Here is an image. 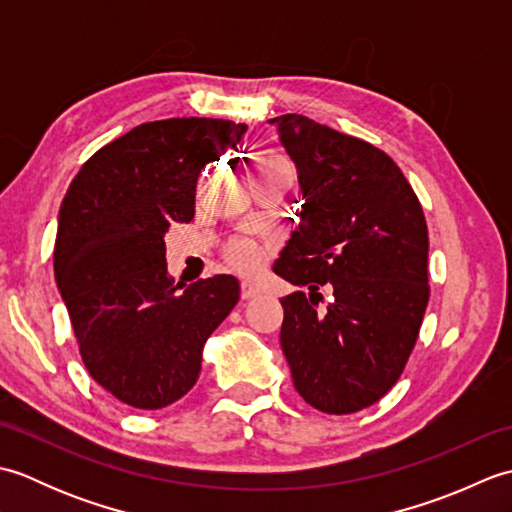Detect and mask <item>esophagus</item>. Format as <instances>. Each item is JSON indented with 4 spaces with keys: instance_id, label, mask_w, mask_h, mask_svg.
Returning a JSON list of instances; mask_svg holds the SVG:
<instances>
[{
    "instance_id": "esophagus-1",
    "label": "esophagus",
    "mask_w": 512,
    "mask_h": 512,
    "mask_svg": "<svg viewBox=\"0 0 512 512\" xmlns=\"http://www.w3.org/2000/svg\"><path fill=\"white\" fill-rule=\"evenodd\" d=\"M259 295V288L250 281H242V299H253Z\"/></svg>"
}]
</instances>
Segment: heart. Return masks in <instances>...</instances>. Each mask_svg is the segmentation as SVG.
<instances>
[{
  "label": "heart",
  "mask_w": 512,
  "mask_h": 512,
  "mask_svg": "<svg viewBox=\"0 0 512 512\" xmlns=\"http://www.w3.org/2000/svg\"><path fill=\"white\" fill-rule=\"evenodd\" d=\"M273 165H286V162L279 156H266L262 162H259V167H273ZM226 259L239 270H250L257 266L259 253L250 242H233L226 248Z\"/></svg>",
  "instance_id": "1"
}]
</instances>
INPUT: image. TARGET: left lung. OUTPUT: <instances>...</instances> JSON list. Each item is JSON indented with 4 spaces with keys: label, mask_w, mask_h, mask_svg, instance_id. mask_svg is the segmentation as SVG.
<instances>
[{
    "label": "left lung",
    "mask_w": 512,
    "mask_h": 512,
    "mask_svg": "<svg viewBox=\"0 0 512 512\" xmlns=\"http://www.w3.org/2000/svg\"><path fill=\"white\" fill-rule=\"evenodd\" d=\"M297 165V228L273 270L281 350L299 396L323 413L361 411L396 385L429 301V231L385 151L301 114L270 118ZM321 289L331 290L321 309Z\"/></svg>",
    "instance_id": "8db88e82"
}]
</instances>
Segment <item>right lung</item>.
I'll use <instances>...</instances> for the list:
<instances>
[{
    "label": "right lung",
    "instance_id": "obj_1",
    "mask_svg": "<svg viewBox=\"0 0 512 512\" xmlns=\"http://www.w3.org/2000/svg\"><path fill=\"white\" fill-rule=\"evenodd\" d=\"M246 129L195 116L143 123L96 151L61 202L54 279L90 376L129 407L187 394L206 339L239 301L233 275L173 284L165 233L193 220L202 169Z\"/></svg>",
    "mask_w": 512,
    "mask_h": 512
}]
</instances>
